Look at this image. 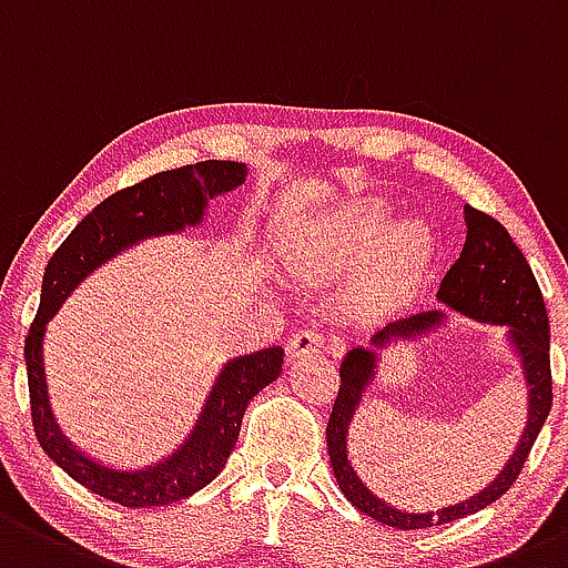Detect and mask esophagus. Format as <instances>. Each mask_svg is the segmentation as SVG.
<instances>
[{"label": "esophagus", "mask_w": 568, "mask_h": 568, "mask_svg": "<svg viewBox=\"0 0 568 568\" xmlns=\"http://www.w3.org/2000/svg\"><path fill=\"white\" fill-rule=\"evenodd\" d=\"M324 343H326V337L318 329H302V332H296L294 337H291L288 351H291V356H294V359H300V356L318 354V351L324 348Z\"/></svg>", "instance_id": "esophagus-1"}]
</instances>
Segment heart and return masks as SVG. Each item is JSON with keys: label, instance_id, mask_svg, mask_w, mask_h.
<instances>
[{"label": "heart", "instance_id": "1", "mask_svg": "<svg viewBox=\"0 0 568 568\" xmlns=\"http://www.w3.org/2000/svg\"><path fill=\"white\" fill-rule=\"evenodd\" d=\"M384 231V212L378 206H356L351 212L339 214L334 223L321 229L307 242V253L321 261H343L359 258L378 244ZM429 236L422 225H405L392 239V253L386 258V272L414 264L427 253Z\"/></svg>", "mask_w": 568, "mask_h": 568}]
</instances>
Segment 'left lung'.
Here are the masks:
<instances>
[{"label": "left lung", "instance_id": "8db88e82", "mask_svg": "<svg viewBox=\"0 0 568 568\" xmlns=\"http://www.w3.org/2000/svg\"><path fill=\"white\" fill-rule=\"evenodd\" d=\"M465 244L459 258L444 274L438 300L449 304L457 313H465L468 318L487 321V324H504L511 329V345L520 354L525 381H528L530 405H528V425L517 444L506 468L500 470L493 485L476 493L474 498L463 500L457 506H446L440 511H399L394 506H386L384 500L375 498L356 476L354 465L348 463V446L345 435L354 419V410L359 405L364 386L369 384L375 373V354L367 348H351L343 364H339V389L334 397L329 425H326V446H329L332 470L337 476V485L345 498L364 511L373 520L392 525L399 530L433 528L459 517H468L474 511L498 500L515 479L520 476L525 459L530 455L536 435L545 425L547 414L552 408V373H550V321H547L545 296H541L539 283L525 261L523 250L511 242L509 231L489 217L487 212L465 204ZM444 321L440 310L429 313H416L410 318L394 321L384 326L373 337V345L389 343L392 337H410V334L427 332L429 326H438Z\"/></svg>", "mask_w": 568, "mask_h": 568}]
</instances>
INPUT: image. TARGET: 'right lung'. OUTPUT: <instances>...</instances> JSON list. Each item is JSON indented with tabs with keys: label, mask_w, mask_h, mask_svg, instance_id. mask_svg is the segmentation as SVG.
<instances>
[{
	"label": "right lung",
	"mask_w": 568,
	"mask_h": 568,
	"mask_svg": "<svg viewBox=\"0 0 568 568\" xmlns=\"http://www.w3.org/2000/svg\"><path fill=\"white\" fill-rule=\"evenodd\" d=\"M244 174L247 169L242 163L204 160L143 179L94 206L48 261L38 315L23 343L32 427L45 455L100 498L139 509V506L174 504L206 487L225 468L234 452L250 399L272 384L283 369V348L277 345L229 362L209 394L193 435L174 457L146 470H113L79 455L53 425L43 373L45 324L92 268L143 236L171 234L182 231L184 225H195L204 214L206 199L239 187Z\"/></svg>",
	"instance_id": "right-lung-1"
}]
</instances>
